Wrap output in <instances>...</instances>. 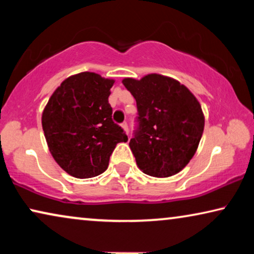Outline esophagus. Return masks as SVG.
<instances>
[{"instance_id": "1", "label": "esophagus", "mask_w": 254, "mask_h": 254, "mask_svg": "<svg viewBox=\"0 0 254 254\" xmlns=\"http://www.w3.org/2000/svg\"><path fill=\"white\" fill-rule=\"evenodd\" d=\"M121 127H123L124 130L128 134V125H127V123H123V125H121Z\"/></svg>"}]
</instances>
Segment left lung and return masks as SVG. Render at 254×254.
Returning <instances> with one entry per match:
<instances>
[{"instance_id":"obj_1","label":"left lung","mask_w":254,"mask_h":254,"mask_svg":"<svg viewBox=\"0 0 254 254\" xmlns=\"http://www.w3.org/2000/svg\"><path fill=\"white\" fill-rule=\"evenodd\" d=\"M136 100V129L129 147L145 175L171 177L185 168L202 136L204 117L200 103L185 85L158 74L125 78Z\"/></svg>"}]
</instances>
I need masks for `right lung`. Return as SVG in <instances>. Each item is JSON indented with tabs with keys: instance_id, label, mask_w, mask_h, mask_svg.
<instances>
[{
	"instance_id": "right-lung-1",
	"label": "right lung",
	"mask_w": 254,
	"mask_h": 254,
	"mask_svg": "<svg viewBox=\"0 0 254 254\" xmlns=\"http://www.w3.org/2000/svg\"><path fill=\"white\" fill-rule=\"evenodd\" d=\"M114 79L79 72L61 83L45 107L41 124L55 162L75 178L99 176L128 137L112 120L109 104Z\"/></svg>"
}]
</instances>
